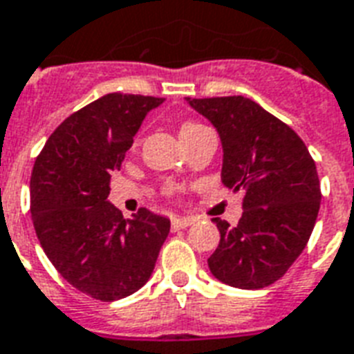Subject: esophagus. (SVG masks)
Segmentation results:
<instances>
[{
    "mask_svg": "<svg viewBox=\"0 0 354 354\" xmlns=\"http://www.w3.org/2000/svg\"><path fill=\"white\" fill-rule=\"evenodd\" d=\"M193 223H195L193 217H174V219H172V228H174V230H182V228H187V226H191Z\"/></svg>",
    "mask_w": 354,
    "mask_h": 354,
    "instance_id": "obj_1",
    "label": "esophagus"
}]
</instances>
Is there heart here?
Masks as SVG:
<instances>
[{
    "instance_id": "obj_1",
    "label": "heart",
    "mask_w": 354,
    "mask_h": 354,
    "mask_svg": "<svg viewBox=\"0 0 354 354\" xmlns=\"http://www.w3.org/2000/svg\"><path fill=\"white\" fill-rule=\"evenodd\" d=\"M196 126H201V124H196V122H183L182 128H180V133H183V131H189V129L196 128Z\"/></svg>"
}]
</instances>
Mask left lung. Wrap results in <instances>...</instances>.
Instances as JSON below:
<instances>
[{
  "label": "left lung",
  "mask_w": 354,
  "mask_h": 354,
  "mask_svg": "<svg viewBox=\"0 0 354 354\" xmlns=\"http://www.w3.org/2000/svg\"><path fill=\"white\" fill-rule=\"evenodd\" d=\"M217 129L221 182L245 191L236 226L212 219L221 232L207 266L223 284L260 290L284 277L308 243L319 213L315 163L301 137L261 105L243 96L185 98Z\"/></svg>",
  "instance_id": "left-lung-1"
}]
</instances>
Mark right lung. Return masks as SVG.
<instances>
[{"instance_id":"1","label":"right lung","mask_w":354,"mask_h":354,"mask_svg":"<svg viewBox=\"0 0 354 354\" xmlns=\"http://www.w3.org/2000/svg\"><path fill=\"white\" fill-rule=\"evenodd\" d=\"M163 98L105 94L70 115L35 161L31 217L40 247L68 284L118 301L147 284L171 221L141 207L131 219L109 202L111 174Z\"/></svg>"}]
</instances>
